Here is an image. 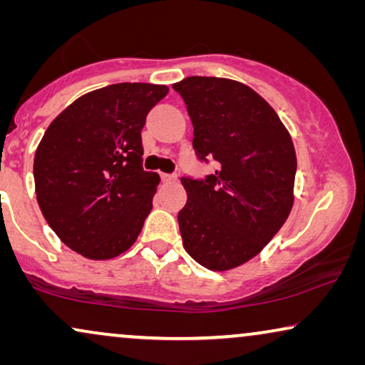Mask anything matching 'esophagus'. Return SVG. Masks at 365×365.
<instances>
[{"instance_id":"obj_1","label":"esophagus","mask_w":365,"mask_h":365,"mask_svg":"<svg viewBox=\"0 0 365 365\" xmlns=\"http://www.w3.org/2000/svg\"><path fill=\"white\" fill-rule=\"evenodd\" d=\"M161 181L166 182V184L174 182V181H176V176H173V174H168V173H161Z\"/></svg>"}]
</instances>
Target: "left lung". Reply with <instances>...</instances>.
Returning <instances> with one entry per match:
<instances>
[{"label": "left lung", "mask_w": 365, "mask_h": 365, "mask_svg": "<svg viewBox=\"0 0 365 365\" xmlns=\"http://www.w3.org/2000/svg\"><path fill=\"white\" fill-rule=\"evenodd\" d=\"M192 121L199 161L217 163L204 179L182 176L178 214L182 246L211 271L257 256L291 212L297 159L276 111L246 84L191 76L173 84Z\"/></svg>", "instance_id": "obj_1"}]
</instances>
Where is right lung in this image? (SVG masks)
I'll return each instance as SVG.
<instances>
[{"instance_id": "add662e5", "label": "right lung", "mask_w": 365, "mask_h": 365, "mask_svg": "<svg viewBox=\"0 0 365 365\" xmlns=\"http://www.w3.org/2000/svg\"><path fill=\"white\" fill-rule=\"evenodd\" d=\"M168 86L119 83L64 109L34 154L39 209L56 236L94 261L128 251L153 207L159 174L143 169L141 129Z\"/></svg>"}]
</instances>
